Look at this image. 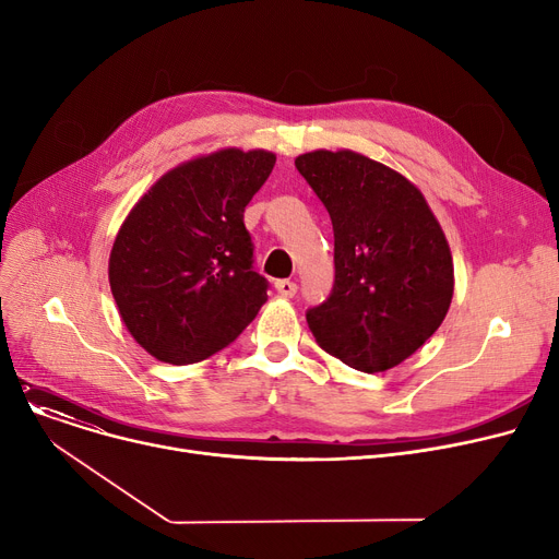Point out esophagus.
Returning a JSON list of instances; mask_svg holds the SVG:
<instances>
[{"instance_id": "obj_1", "label": "esophagus", "mask_w": 559, "mask_h": 559, "mask_svg": "<svg viewBox=\"0 0 559 559\" xmlns=\"http://www.w3.org/2000/svg\"><path fill=\"white\" fill-rule=\"evenodd\" d=\"M274 287H276V292L281 297H295L297 295V283L295 281H289V278H281V281H276L274 283Z\"/></svg>"}]
</instances>
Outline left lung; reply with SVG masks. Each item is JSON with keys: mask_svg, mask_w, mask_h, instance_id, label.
Listing matches in <instances>:
<instances>
[{"mask_svg": "<svg viewBox=\"0 0 559 559\" xmlns=\"http://www.w3.org/2000/svg\"><path fill=\"white\" fill-rule=\"evenodd\" d=\"M326 205L335 283L306 312L317 344L358 371L409 358L442 324L453 299V258L424 194L399 171L356 152L295 160Z\"/></svg>", "mask_w": 559, "mask_h": 559, "instance_id": "1", "label": "left lung"}]
</instances>
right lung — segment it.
<instances>
[{
	"label": "right lung",
	"instance_id": "right-lung-1",
	"mask_svg": "<svg viewBox=\"0 0 559 559\" xmlns=\"http://www.w3.org/2000/svg\"><path fill=\"white\" fill-rule=\"evenodd\" d=\"M270 152L224 150L167 171L117 233L108 281L133 340L169 365L211 358L267 301L245 209L270 179Z\"/></svg>",
	"mask_w": 559,
	"mask_h": 559
}]
</instances>
